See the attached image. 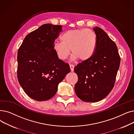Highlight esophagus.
I'll use <instances>...</instances> for the list:
<instances>
[{
    "label": "esophagus",
    "mask_w": 134,
    "mask_h": 134,
    "mask_svg": "<svg viewBox=\"0 0 134 134\" xmlns=\"http://www.w3.org/2000/svg\"><path fill=\"white\" fill-rule=\"evenodd\" d=\"M69 67H70V69H71V71L72 72L74 71V66L72 65H69Z\"/></svg>",
    "instance_id": "34e87169"
}]
</instances>
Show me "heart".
I'll list each match as a JSON object with an SVG mask.
<instances>
[{
	"label": "heart",
	"instance_id": "heart-1",
	"mask_svg": "<svg viewBox=\"0 0 134 134\" xmlns=\"http://www.w3.org/2000/svg\"><path fill=\"white\" fill-rule=\"evenodd\" d=\"M62 42L56 41L53 49L59 59H66L70 54L72 59L84 62L94 55L97 45V37L89 29H75L65 32L61 36Z\"/></svg>",
	"mask_w": 134,
	"mask_h": 134
}]
</instances>
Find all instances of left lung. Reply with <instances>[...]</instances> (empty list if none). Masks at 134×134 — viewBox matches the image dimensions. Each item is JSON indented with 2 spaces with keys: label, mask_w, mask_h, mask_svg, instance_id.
Here are the masks:
<instances>
[{
  "label": "left lung",
  "mask_w": 134,
  "mask_h": 134,
  "mask_svg": "<svg viewBox=\"0 0 134 134\" xmlns=\"http://www.w3.org/2000/svg\"><path fill=\"white\" fill-rule=\"evenodd\" d=\"M97 37L95 53L89 60L78 64L74 71L78 80L74 86L83 101L96 102L105 98L113 88L120 58L117 45L99 27L93 28Z\"/></svg>",
  "instance_id": "obj_1"
}]
</instances>
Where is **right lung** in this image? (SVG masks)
I'll return each mask as SVG.
<instances>
[{
	"label": "right lung",
	"mask_w": 134,
	"mask_h": 134,
	"mask_svg": "<svg viewBox=\"0 0 134 134\" xmlns=\"http://www.w3.org/2000/svg\"><path fill=\"white\" fill-rule=\"evenodd\" d=\"M61 25H42L24 39L17 53V78L26 94L38 101L53 97L58 85L70 72L68 63L53 49Z\"/></svg>",
	"instance_id": "1"
}]
</instances>
